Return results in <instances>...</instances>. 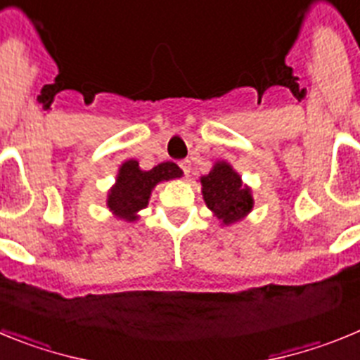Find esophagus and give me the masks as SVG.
I'll return each instance as SVG.
<instances>
[{
  "label": "esophagus",
  "mask_w": 360,
  "mask_h": 360,
  "mask_svg": "<svg viewBox=\"0 0 360 360\" xmlns=\"http://www.w3.org/2000/svg\"><path fill=\"white\" fill-rule=\"evenodd\" d=\"M179 167L183 168L184 176H190V170H192V163H190V161L183 160V161H181V163H179Z\"/></svg>",
  "instance_id": "obj_1"
}]
</instances>
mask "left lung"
Wrapping results in <instances>:
<instances>
[{"label":"left lung","mask_w":360,"mask_h":360,"mask_svg":"<svg viewBox=\"0 0 360 360\" xmlns=\"http://www.w3.org/2000/svg\"><path fill=\"white\" fill-rule=\"evenodd\" d=\"M202 199L220 226H231L244 220L252 212L251 186L242 181V176L228 161H215L210 174L200 176Z\"/></svg>","instance_id":"8db88e82"}]
</instances>
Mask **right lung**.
<instances>
[{
    "label": "right lung",
    "mask_w": 360,
    "mask_h": 360,
    "mask_svg": "<svg viewBox=\"0 0 360 360\" xmlns=\"http://www.w3.org/2000/svg\"><path fill=\"white\" fill-rule=\"evenodd\" d=\"M183 177V170L172 161L156 165L152 170H141L136 160H127L120 165L116 181L108 192L109 212L120 220L134 222L140 219L138 213L148 206L152 190L163 181Z\"/></svg>",
    "instance_id": "obj_1"
}]
</instances>
